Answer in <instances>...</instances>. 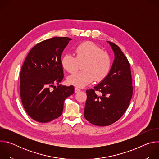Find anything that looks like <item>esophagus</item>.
<instances>
[{"mask_svg": "<svg viewBox=\"0 0 159 159\" xmlns=\"http://www.w3.org/2000/svg\"><path fill=\"white\" fill-rule=\"evenodd\" d=\"M80 89H79L77 88V87H75V89H74L75 93H79V92H80Z\"/></svg>", "mask_w": 159, "mask_h": 159, "instance_id": "obj_1", "label": "esophagus"}]
</instances>
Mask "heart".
<instances>
[{
    "instance_id": "1",
    "label": "heart",
    "mask_w": 159,
    "mask_h": 159,
    "mask_svg": "<svg viewBox=\"0 0 159 159\" xmlns=\"http://www.w3.org/2000/svg\"><path fill=\"white\" fill-rule=\"evenodd\" d=\"M75 57L66 53L61 58L62 68L69 73L75 72L82 64V72L68 77L69 84L84 87L94 79L101 82L107 77L111 70V58L98 44L92 41L82 43L75 48Z\"/></svg>"
}]
</instances>
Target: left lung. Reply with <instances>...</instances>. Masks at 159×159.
I'll return each mask as SVG.
<instances>
[{
  "label": "left lung",
  "mask_w": 159,
  "mask_h": 159,
  "mask_svg": "<svg viewBox=\"0 0 159 159\" xmlns=\"http://www.w3.org/2000/svg\"><path fill=\"white\" fill-rule=\"evenodd\" d=\"M115 53L111 70L107 77L86 90L84 117L93 125L106 126L117 121L129 105L133 86L130 64L120 47L107 41ZM96 91L101 92L99 97Z\"/></svg>",
  "instance_id": "1"
}]
</instances>
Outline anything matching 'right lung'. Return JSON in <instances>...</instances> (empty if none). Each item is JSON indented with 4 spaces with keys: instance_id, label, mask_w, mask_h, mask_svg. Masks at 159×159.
I'll return each instance as SVG.
<instances>
[{
    "instance_id": "add662e5",
    "label": "right lung",
    "mask_w": 159,
    "mask_h": 159,
    "mask_svg": "<svg viewBox=\"0 0 159 159\" xmlns=\"http://www.w3.org/2000/svg\"><path fill=\"white\" fill-rule=\"evenodd\" d=\"M72 40L53 37L43 41L30 50L22 66L20 96L28 115L40 123H48L60 116L65 99L74 93L73 85H59L63 79L61 57ZM58 85L53 92L49 86Z\"/></svg>"
}]
</instances>
